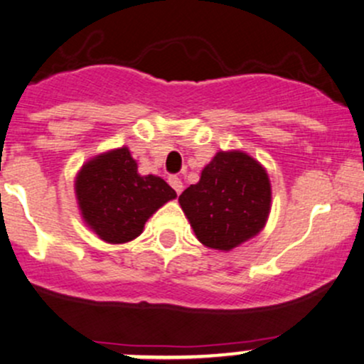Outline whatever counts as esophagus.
Instances as JSON below:
<instances>
[{
    "label": "esophagus",
    "instance_id": "obj_1",
    "mask_svg": "<svg viewBox=\"0 0 364 364\" xmlns=\"http://www.w3.org/2000/svg\"><path fill=\"white\" fill-rule=\"evenodd\" d=\"M169 185L173 186L174 191L178 195L183 191V181H181V178H178V176H169Z\"/></svg>",
    "mask_w": 364,
    "mask_h": 364
}]
</instances>
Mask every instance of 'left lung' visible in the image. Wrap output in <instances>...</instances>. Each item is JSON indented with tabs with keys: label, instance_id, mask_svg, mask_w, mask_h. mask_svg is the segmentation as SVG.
<instances>
[{
	"label": "left lung",
	"instance_id": "left-lung-1",
	"mask_svg": "<svg viewBox=\"0 0 364 364\" xmlns=\"http://www.w3.org/2000/svg\"><path fill=\"white\" fill-rule=\"evenodd\" d=\"M183 213L205 247L231 250L266 225L271 185L264 167L243 151H219L200 181L179 195Z\"/></svg>",
	"mask_w": 364,
	"mask_h": 364
}]
</instances>
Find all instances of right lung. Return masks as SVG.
Segmentation results:
<instances>
[{"label":"right lung","mask_w":364,"mask_h":364,"mask_svg":"<svg viewBox=\"0 0 364 364\" xmlns=\"http://www.w3.org/2000/svg\"><path fill=\"white\" fill-rule=\"evenodd\" d=\"M75 195L86 225L109 243H126L143 231L146 219L173 200L176 191L157 176H139L126 146L85 164Z\"/></svg>","instance_id":"add662e5"}]
</instances>
